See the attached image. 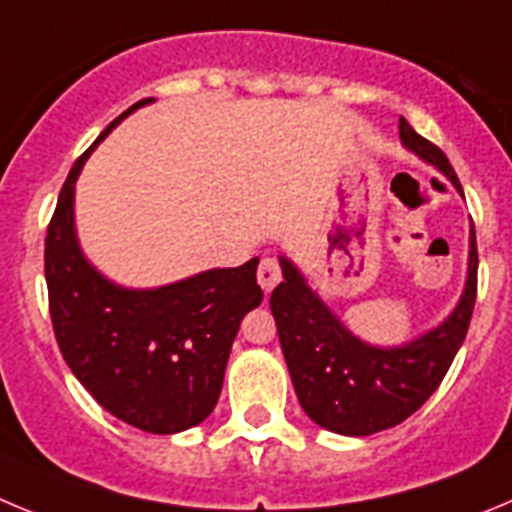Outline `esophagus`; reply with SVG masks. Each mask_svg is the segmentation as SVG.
Listing matches in <instances>:
<instances>
[{
	"instance_id": "obj_1",
	"label": "esophagus",
	"mask_w": 512,
	"mask_h": 512,
	"mask_svg": "<svg viewBox=\"0 0 512 512\" xmlns=\"http://www.w3.org/2000/svg\"><path fill=\"white\" fill-rule=\"evenodd\" d=\"M280 278H283V270H280L278 257H262L260 265H257V283L262 285V290H273L280 283Z\"/></svg>"
}]
</instances>
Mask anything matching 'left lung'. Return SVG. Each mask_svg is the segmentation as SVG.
Masks as SVG:
<instances>
[{
	"mask_svg": "<svg viewBox=\"0 0 512 512\" xmlns=\"http://www.w3.org/2000/svg\"><path fill=\"white\" fill-rule=\"evenodd\" d=\"M400 140L462 191L449 158L403 117ZM477 262L480 257L472 224L467 288L454 313L416 342L380 349L354 339L316 293H311L296 267L283 260V283L270 296V311L306 416L344 436L375 434L413 416L439 388L467 336L477 298Z\"/></svg>",
	"mask_w": 512,
	"mask_h": 512,
	"instance_id": "1",
	"label": "left lung"
}]
</instances>
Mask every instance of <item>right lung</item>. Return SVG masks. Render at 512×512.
Returning <instances> with one entry per match:
<instances>
[{
    "label": "right lung",
    "mask_w": 512,
    "mask_h": 512,
    "mask_svg": "<svg viewBox=\"0 0 512 512\" xmlns=\"http://www.w3.org/2000/svg\"><path fill=\"white\" fill-rule=\"evenodd\" d=\"M122 117L73 163L55 204L45 234L50 321L66 365L101 408L150 434H178L219 400L239 321L262 301L257 257L158 290H124L96 273L73 232V183Z\"/></svg>",
    "instance_id": "add662e5"
}]
</instances>
